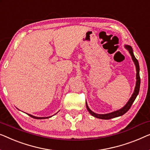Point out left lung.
<instances>
[{
  "instance_id": "left-lung-1",
  "label": "left lung",
  "mask_w": 150,
  "mask_h": 150,
  "mask_svg": "<svg viewBox=\"0 0 150 150\" xmlns=\"http://www.w3.org/2000/svg\"><path fill=\"white\" fill-rule=\"evenodd\" d=\"M125 48L127 50H128V51L129 52L130 55H131V58L133 61L134 66H135V68H136V71H137V73H136V84H135V87H134V92L133 93V95H131V98L129 99V100L128 101V102L126 103V105L124 106V107H122L120 110H116V111L108 113V114H97V113L93 112L92 110H91L90 108H88L87 103H86V109H87L88 112H89L93 116L95 117V118H97L99 119H103V120H109V119L116 118V117L122 116V115L125 114V113L127 112L128 110L130 109V108H131L132 104L133 103L134 101L135 100L136 97L138 95L139 92L141 80H140V76H139V62H138L137 59L135 57H134L132 47L130 46V45H125Z\"/></svg>"
}]
</instances>
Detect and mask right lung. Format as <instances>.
<instances>
[{"mask_svg": "<svg viewBox=\"0 0 150 150\" xmlns=\"http://www.w3.org/2000/svg\"><path fill=\"white\" fill-rule=\"evenodd\" d=\"M57 113H56V114H57ZM27 114L28 115V116H30V117H32V118H35V119H47V118H51V117H52V116H49V117H37V116H33V115H31L30 114Z\"/></svg>", "mask_w": 150, "mask_h": 150, "instance_id": "1", "label": "right lung"}]
</instances>
